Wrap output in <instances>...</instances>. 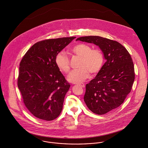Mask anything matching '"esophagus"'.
Masks as SVG:
<instances>
[{"label":"esophagus","mask_w":148,"mask_h":148,"mask_svg":"<svg viewBox=\"0 0 148 148\" xmlns=\"http://www.w3.org/2000/svg\"><path fill=\"white\" fill-rule=\"evenodd\" d=\"M79 86H80V87H82V88H85V85L83 84H79Z\"/></svg>","instance_id":"esophagus-1"}]
</instances>
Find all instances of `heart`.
I'll return each instance as SVG.
<instances>
[{"label": "heart", "instance_id": "b5f03b06", "mask_svg": "<svg viewBox=\"0 0 148 148\" xmlns=\"http://www.w3.org/2000/svg\"><path fill=\"white\" fill-rule=\"evenodd\" d=\"M72 52L81 58L79 69L72 71L68 76V80L75 84L85 82L90 76L89 72L93 74L98 73L102 68L104 58L102 52L97 49H92L90 45L79 44L72 48ZM55 63L58 68L65 73L70 70L69 59L64 51L59 52L55 58Z\"/></svg>", "mask_w": 148, "mask_h": 148}]
</instances>
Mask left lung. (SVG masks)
<instances>
[{"instance_id": "obj_1", "label": "left lung", "mask_w": 148, "mask_h": 148, "mask_svg": "<svg viewBox=\"0 0 148 148\" xmlns=\"http://www.w3.org/2000/svg\"><path fill=\"white\" fill-rule=\"evenodd\" d=\"M76 40L97 45L106 60L95 79L86 85V105L97 114L113 110L124 103L134 80V64L130 54L120 43L101 36H84Z\"/></svg>"}]
</instances>
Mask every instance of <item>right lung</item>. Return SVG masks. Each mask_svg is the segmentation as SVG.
<instances>
[{"instance_id":"right-lung-1","label":"right lung","mask_w":148,"mask_h":148,"mask_svg":"<svg viewBox=\"0 0 148 148\" xmlns=\"http://www.w3.org/2000/svg\"><path fill=\"white\" fill-rule=\"evenodd\" d=\"M75 37L40 41L21 59L18 86L28 110L36 117L51 121L60 114L70 84L55 63L57 54Z\"/></svg>"}]
</instances>
